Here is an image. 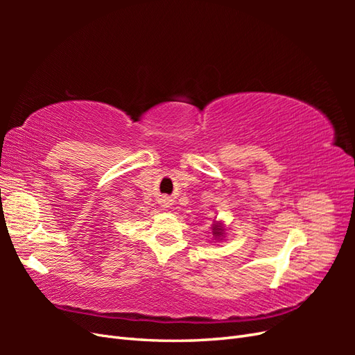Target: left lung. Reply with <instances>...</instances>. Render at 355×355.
Here are the masks:
<instances>
[{
    "label": "left lung",
    "instance_id": "obj_1",
    "mask_svg": "<svg viewBox=\"0 0 355 355\" xmlns=\"http://www.w3.org/2000/svg\"><path fill=\"white\" fill-rule=\"evenodd\" d=\"M222 234H223L222 225H220V223H216V225H214V227H213V235H214V237H216V239H220V237H222Z\"/></svg>",
    "mask_w": 355,
    "mask_h": 355
}]
</instances>
